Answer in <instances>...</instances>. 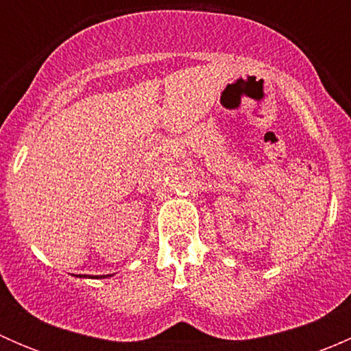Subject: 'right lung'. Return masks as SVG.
<instances>
[{
  "instance_id": "add662e5",
  "label": "right lung",
  "mask_w": 351,
  "mask_h": 351,
  "mask_svg": "<svg viewBox=\"0 0 351 351\" xmlns=\"http://www.w3.org/2000/svg\"><path fill=\"white\" fill-rule=\"evenodd\" d=\"M73 277H80V278H108V277H113V274H110V275H93V277H88V275H73Z\"/></svg>"
}]
</instances>
